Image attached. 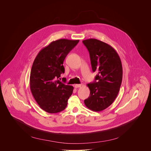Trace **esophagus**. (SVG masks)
<instances>
[{"label":"esophagus","instance_id":"obj_1","mask_svg":"<svg viewBox=\"0 0 151 151\" xmlns=\"http://www.w3.org/2000/svg\"><path fill=\"white\" fill-rule=\"evenodd\" d=\"M81 86H82V84H75V85H74V87H75L76 88H80V87H81Z\"/></svg>","mask_w":151,"mask_h":151}]
</instances>
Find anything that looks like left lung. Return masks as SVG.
<instances>
[{"label": "left lung", "mask_w": 151, "mask_h": 151, "mask_svg": "<svg viewBox=\"0 0 151 151\" xmlns=\"http://www.w3.org/2000/svg\"><path fill=\"white\" fill-rule=\"evenodd\" d=\"M88 50L92 70L98 73L93 83L87 84L90 90L84 103L88 109L100 112L115 100L122 79L121 59L115 50L109 44L96 39L82 41Z\"/></svg>", "instance_id": "1"}]
</instances>
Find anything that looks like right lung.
<instances>
[{
  "instance_id": "add662e5",
  "label": "right lung",
  "mask_w": 151,
  "mask_h": 151,
  "mask_svg": "<svg viewBox=\"0 0 151 151\" xmlns=\"http://www.w3.org/2000/svg\"><path fill=\"white\" fill-rule=\"evenodd\" d=\"M79 40L61 39L42 49L36 57L30 76L32 95L42 109L55 114L66 108L73 87L58 79L64 73L63 61ZM64 82L66 79L63 78Z\"/></svg>"
}]
</instances>
